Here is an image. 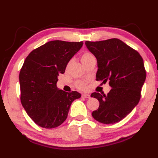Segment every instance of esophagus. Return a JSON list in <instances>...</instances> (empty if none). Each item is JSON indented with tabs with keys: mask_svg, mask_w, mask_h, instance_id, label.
<instances>
[{
	"mask_svg": "<svg viewBox=\"0 0 158 158\" xmlns=\"http://www.w3.org/2000/svg\"><path fill=\"white\" fill-rule=\"evenodd\" d=\"M81 97H82V98H87V99H89V98H90V95H89V94H82Z\"/></svg>",
	"mask_w": 158,
	"mask_h": 158,
	"instance_id": "34e87169",
	"label": "esophagus"
}]
</instances>
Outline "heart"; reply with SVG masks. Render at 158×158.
<instances>
[{
	"label": "heart",
	"instance_id": "heart-1",
	"mask_svg": "<svg viewBox=\"0 0 158 158\" xmlns=\"http://www.w3.org/2000/svg\"><path fill=\"white\" fill-rule=\"evenodd\" d=\"M93 58L95 57L92 53H90L89 52H84L82 53L81 56V60L83 64H84V65H85V64ZM70 63H71V60H69L68 64V66L70 64ZM74 85H75V86L80 90H85L87 89V83L85 81H84V80H79V81H77L75 83H74Z\"/></svg>",
	"mask_w": 158,
	"mask_h": 158
}]
</instances>
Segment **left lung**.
I'll return each instance as SVG.
<instances>
[{"mask_svg":"<svg viewBox=\"0 0 158 158\" xmlns=\"http://www.w3.org/2000/svg\"><path fill=\"white\" fill-rule=\"evenodd\" d=\"M97 58V81L109 80L111 89L107 95L93 93L100 106L92 116L104 124H114L126 117L137 105L146 73L142 57L121 40L109 39L85 42Z\"/></svg>","mask_w":158,"mask_h":158,"instance_id":"left-lung-1","label":"left lung"}]
</instances>
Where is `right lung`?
Wrapping results in <instances>:
<instances>
[{"mask_svg": "<svg viewBox=\"0 0 158 158\" xmlns=\"http://www.w3.org/2000/svg\"><path fill=\"white\" fill-rule=\"evenodd\" d=\"M83 42L53 40L34 49L26 57L19 73L21 105L35 123L44 128L59 126L68 117L71 104L81 97L56 86L58 76L81 49Z\"/></svg>", "mask_w": 158, "mask_h": 158, "instance_id": "obj_1", "label": "right lung"}]
</instances>
